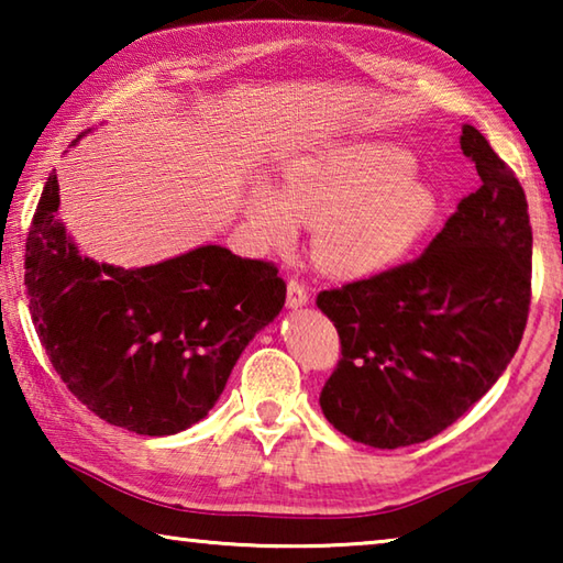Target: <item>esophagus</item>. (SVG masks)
I'll list each match as a JSON object with an SVG mask.
<instances>
[{"mask_svg":"<svg viewBox=\"0 0 563 563\" xmlns=\"http://www.w3.org/2000/svg\"><path fill=\"white\" fill-rule=\"evenodd\" d=\"M308 300H310L308 285L298 278H290L288 280V305L290 308H302V305H308Z\"/></svg>","mask_w":563,"mask_h":563,"instance_id":"obj_1","label":"esophagus"}]
</instances>
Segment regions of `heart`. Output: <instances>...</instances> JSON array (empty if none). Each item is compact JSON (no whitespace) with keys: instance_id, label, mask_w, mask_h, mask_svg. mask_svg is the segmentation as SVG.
I'll return each mask as SVG.
<instances>
[{"instance_id":"obj_1","label":"heart","mask_w":563,"mask_h":563,"mask_svg":"<svg viewBox=\"0 0 563 563\" xmlns=\"http://www.w3.org/2000/svg\"><path fill=\"white\" fill-rule=\"evenodd\" d=\"M415 158L387 141H342L283 168V190L261 180L245 201L253 235L290 245L298 216L316 223V258L335 275L393 265L434 218V196L412 176Z\"/></svg>"}]
</instances>
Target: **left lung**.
Listing matches in <instances>:
<instances>
[{"instance_id":"8db88e82","label":"left lung","mask_w":563,"mask_h":563,"mask_svg":"<svg viewBox=\"0 0 563 563\" xmlns=\"http://www.w3.org/2000/svg\"><path fill=\"white\" fill-rule=\"evenodd\" d=\"M460 144L482 186L427 251L316 300L342 352L320 393L322 415L377 450L427 442L454 424L501 377L527 328V196L474 126Z\"/></svg>"}]
</instances>
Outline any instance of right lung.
<instances>
[{"mask_svg": "<svg viewBox=\"0 0 563 563\" xmlns=\"http://www.w3.org/2000/svg\"><path fill=\"white\" fill-rule=\"evenodd\" d=\"M56 170L30 225L24 285L56 375L123 430H188L221 397L255 332L283 310L285 280L265 261L203 245L146 268L79 253L56 218Z\"/></svg>", "mask_w": 563, "mask_h": 563, "instance_id": "right-lung-1", "label": "right lung"}]
</instances>
